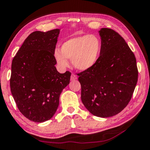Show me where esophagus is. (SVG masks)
I'll return each instance as SVG.
<instances>
[{"label": "esophagus", "instance_id": "obj_1", "mask_svg": "<svg viewBox=\"0 0 150 150\" xmlns=\"http://www.w3.org/2000/svg\"><path fill=\"white\" fill-rule=\"evenodd\" d=\"M77 79V76L73 73V74L71 75V81H75V80H76Z\"/></svg>", "mask_w": 150, "mask_h": 150}]
</instances>
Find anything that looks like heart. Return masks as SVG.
Returning a JSON list of instances; mask_svg holds the SVG:
<instances>
[{"label":"heart","instance_id":"1","mask_svg":"<svg viewBox=\"0 0 150 150\" xmlns=\"http://www.w3.org/2000/svg\"><path fill=\"white\" fill-rule=\"evenodd\" d=\"M102 50L100 39L94 35H85L71 38L61 45V52L56 49L54 56L62 69L69 66L71 59L73 66L78 71L91 69L98 62Z\"/></svg>","mask_w":150,"mask_h":150}]
</instances>
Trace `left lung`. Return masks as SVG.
I'll return each instance as SVG.
<instances>
[{"label": "left lung", "instance_id": "obj_1", "mask_svg": "<svg viewBox=\"0 0 150 150\" xmlns=\"http://www.w3.org/2000/svg\"><path fill=\"white\" fill-rule=\"evenodd\" d=\"M102 50L96 64L80 73L81 98L92 115L109 117L123 110L137 83L135 56L125 40L112 29L98 31Z\"/></svg>", "mask_w": 150, "mask_h": 150}]
</instances>
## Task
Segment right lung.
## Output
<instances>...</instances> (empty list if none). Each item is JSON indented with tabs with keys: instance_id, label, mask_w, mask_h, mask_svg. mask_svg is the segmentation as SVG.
I'll use <instances>...</instances> for the list:
<instances>
[{
	"instance_id": "obj_1",
	"label": "right lung",
	"mask_w": 150,
	"mask_h": 150,
	"mask_svg": "<svg viewBox=\"0 0 150 150\" xmlns=\"http://www.w3.org/2000/svg\"><path fill=\"white\" fill-rule=\"evenodd\" d=\"M60 29L35 31L25 39L11 64L10 87L19 110L38 123L54 116L71 73H60L54 52Z\"/></svg>"
}]
</instances>
